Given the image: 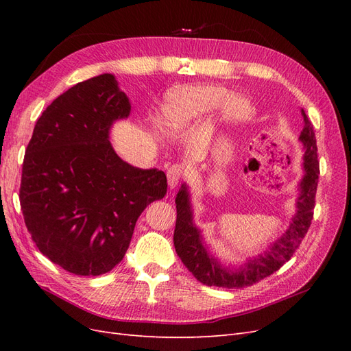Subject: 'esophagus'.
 Wrapping results in <instances>:
<instances>
[{
  "mask_svg": "<svg viewBox=\"0 0 351 351\" xmlns=\"http://www.w3.org/2000/svg\"><path fill=\"white\" fill-rule=\"evenodd\" d=\"M183 177V167L182 165H173L168 168L167 171V180H168V186L169 189H176L180 183V180Z\"/></svg>",
  "mask_w": 351,
  "mask_h": 351,
  "instance_id": "34e87169",
  "label": "esophagus"
}]
</instances>
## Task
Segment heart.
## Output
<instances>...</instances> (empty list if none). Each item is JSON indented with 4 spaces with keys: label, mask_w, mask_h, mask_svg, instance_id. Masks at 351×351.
<instances>
[{
    "label": "heart",
    "mask_w": 351,
    "mask_h": 351,
    "mask_svg": "<svg viewBox=\"0 0 351 351\" xmlns=\"http://www.w3.org/2000/svg\"><path fill=\"white\" fill-rule=\"evenodd\" d=\"M230 92L221 86H186L169 92L162 102V121L168 132L183 133L204 120L228 98ZM253 104L246 97H234L224 104L222 119L244 123L253 115Z\"/></svg>",
    "instance_id": "1"
}]
</instances>
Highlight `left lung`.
Returning a JSON list of instances; mask_svg holds the SVG:
<instances>
[{
	"label": "left lung",
	"mask_w": 351,
	"mask_h": 351,
	"mask_svg": "<svg viewBox=\"0 0 351 351\" xmlns=\"http://www.w3.org/2000/svg\"><path fill=\"white\" fill-rule=\"evenodd\" d=\"M303 130L299 141L303 145V176L297 183L295 212L282 236L265 247L256 256L244 263H224L212 252L202 231L195 224L192 195L190 187L183 183L176 197L177 221L174 230V247L178 258L195 278L205 285L224 287V289H243L278 271L290 261L293 253L300 246L307 230L311 227L315 208V195L319 177V161L313 125L302 110Z\"/></svg>",
	"instance_id": "left-lung-1"
}]
</instances>
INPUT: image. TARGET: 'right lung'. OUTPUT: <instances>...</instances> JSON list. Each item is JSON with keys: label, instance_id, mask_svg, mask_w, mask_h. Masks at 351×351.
Instances as JSON below:
<instances>
[{"label": "right lung", "instance_id": "1", "mask_svg": "<svg viewBox=\"0 0 351 351\" xmlns=\"http://www.w3.org/2000/svg\"><path fill=\"white\" fill-rule=\"evenodd\" d=\"M132 104L114 74L74 84L42 112L27 145L20 205L42 254L76 275L111 271L167 176L117 155L110 133Z\"/></svg>", "mask_w": 351, "mask_h": 351}]
</instances>
